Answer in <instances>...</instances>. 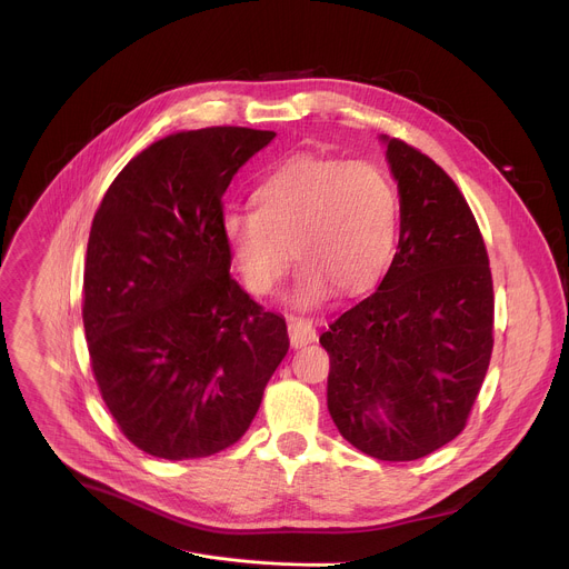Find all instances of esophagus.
<instances>
[{
  "label": "esophagus",
  "mask_w": 569,
  "mask_h": 569,
  "mask_svg": "<svg viewBox=\"0 0 569 569\" xmlns=\"http://www.w3.org/2000/svg\"><path fill=\"white\" fill-rule=\"evenodd\" d=\"M288 333H290V345L295 349H301L310 342L317 340V331H315V323L308 317H288Z\"/></svg>",
  "instance_id": "34e87169"
}]
</instances>
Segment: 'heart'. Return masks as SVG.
I'll list each match as a JSON object with an SVG mask.
<instances>
[{"label": "heart", "instance_id": "1", "mask_svg": "<svg viewBox=\"0 0 569 569\" xmlns=\"http://www.w3.org/2000/svg\"><path fill=\"white\" fill-rule=\"evenodd\" d=\"M254 211H229L222 238L242 286L274 292L301 263L292 299L310 306L333 288L342 295L371 290L387 272L398 233L396 191L371 161L292 154L252 191Z\"/></svg>", "mask_w": 569, "mask_h": 569}]
</instances>
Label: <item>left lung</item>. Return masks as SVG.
Here are the masks:
<instances>
[{
	"label": "left lung",
	"instance_id": "1",
	"mask_svg": "<svg viewBox=\"0 0 569 569\" xmlns=\"http://www.w3.org/2000/svg\"><path fill=\"white\" fill-rule=\"evenodd\" d=\"M382 141L400 196L398 250L378 290L319 345L340 435L380 461H415L466 428L493 351V279L452 178L415 146Z\"/></svg>",
	"mask_w": 569,
	"mask_h": 569
}]
</instances>
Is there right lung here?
Returning a JSON list of instances; mask_svg holds the SVG:
<instances>
[{
    "label": "right lung",
    "mask_w": 569,
    "mask_h": 569,
    "mask_svg": "<svg viewBox=\"0 0 569 569\" xmlns=\"http://www.w3.org/2000/svg\"><path fill=\"white\" fill-rule=\"evenodd\" d=\"M272 130H184L132 157L90 229L83 323L99 391L146 455H216L248 432L286 319L229 274L222 196Z\"/></svg>",
    "instance_id": "1"
}]
</instances>
